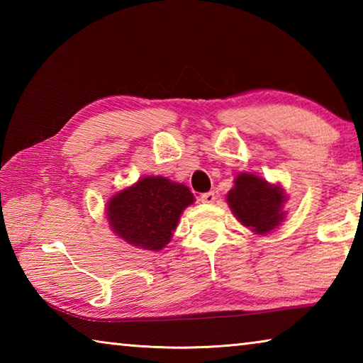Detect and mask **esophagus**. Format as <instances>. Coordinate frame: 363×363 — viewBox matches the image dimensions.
<instances>
[{
  "label": "esophagus",
  "instance_id": "esophagus-1",
  "mask_svg": "<svg viewBox=\"0 0 363 363\" xmlns=\"http://www.w3.org/2000/svg\"><path fill=\"white\" fill-rule=\"evenodd\" d=\"M214 200H216V195H214V192H205L200 195L201 203H213Z\"/></svg>",
  "mask_w": 363,
  "mask_h": 363
}]
</instances>
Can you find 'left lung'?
I'll return each instance as SVG.
<instances>
[{
  "label": "left lung",
  "mask_w": 363,
  "mask_h": 363,
  "mask_svg": "<svg viewBox=\"0 0 363 363\" xmlns=\"http://www.w3.org/2000/svg\"><path fill=\"white\" fill-rule=\"evenodd\" d=\"M227 201L237 219L256 233L270 232L284 219V190L255 174L237 176L235 186L227 194Z\"/></svg>",
  "instance_id": "8db88e82"
}]
</instances>
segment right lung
I'll return each mask as SVG.
<instances>
[{
  "mask_svg": "<svg viewBox=\"0 0 363 363\" xmlns=\"http://www.w3.org/2000/svg\"><path fill=\"white\" fill-rule=\"evenodd\" d=\"M194 195L184 184L147 176L116 194L107 205L108 224L126 243L158 251L168 245Z\"/></svg>",
  "mask_w": 363,
  "mask_h": 363,
  "instance_id": "right-lung-1",
  "label": "right lung"
}]
</instances>
